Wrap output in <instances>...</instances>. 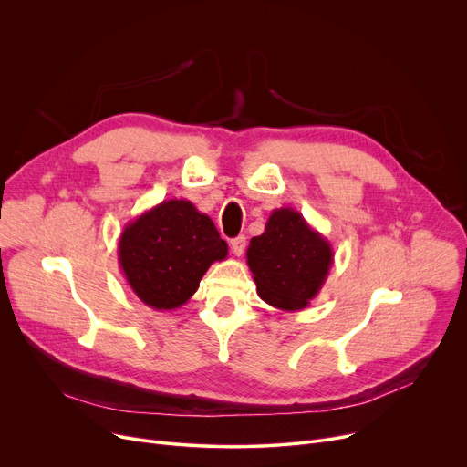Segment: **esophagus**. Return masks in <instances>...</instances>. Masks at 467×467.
Here are the masks:
<instances>
[{"instance_id": "34e87169", "label": "esophagus", "mask_w": 467, "mask_h": 467, "mask_svg": "<svg viewBox=\"0 0 467 467\" xmlns=\"http://www.w3.org/2000/svg\"><path fill=\"white\" fill-rule=\"evenodd\" d=\"M231 249L236 256H242L245 251V236H236L234 240H231Z\"/></svg>"}]
</instances>
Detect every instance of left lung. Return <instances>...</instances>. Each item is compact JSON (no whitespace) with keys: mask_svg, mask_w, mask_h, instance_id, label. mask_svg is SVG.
<instances>
[{"mask_svg":"<svg viewBox=\"0 0 467 467\" xmlns=\"http://www.w3.org/2000/svg\"><path fill=\"white\" fill-rule=\"evenodd\" d=\"M245 256L260 299L288 312L308 306L335 262L328 240L290 207L270 214Z\"/></svg>","mask_w":467,"mask_h":467,"instance_id":"1","label":"left lung"}]
</instances>
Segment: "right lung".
Returning <instances> with one entry per match:
<instances>
[{
    "label": "right lung",
    "mask_w": 467,
    "mask_h": 467,
    "mask_svg": "<svg viewBox=\"0 0 467 467\" xmlns=\"http://www.w3.org/2000/svg\"><path fill=\"white\" fill-rule=\"evenodd\" d=\"M214 222L186 199H168L129 222L118 262L135 296L153 310H175L199 288L211 264L227 258Z\"/></svg>",
    "instance_id": "obj_1"
}]
</instances>
